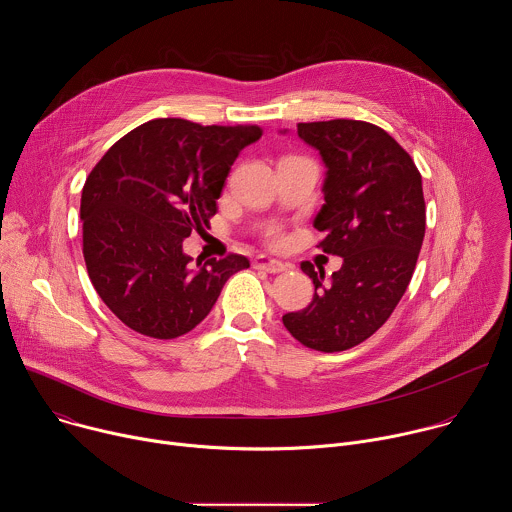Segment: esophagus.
Here are the masks:
<instances>
[{
  "mask_svg": "<svg viewBox=\"0 0 512 512\" xmlns=\"http://www.w3.org/2000/svg\"><path fill=\"white\" fill-rule=\"evenodd\" d=\"M255 269H261V271H267V273H281V271L287 269V265L281 263V261H277V259L259 255V257L255 259Z\"/></svg>",
  "mask_w": 512,
  "mask_h": 512,
  "instance_id": "obj_1",
  "label": "esophagus"
}]
</instances>
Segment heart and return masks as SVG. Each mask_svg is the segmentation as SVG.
<instances>
[{
    "label": "heart",
    "instance_id": "1",
    "mask_svg": "<svg viewBox=\"0 0 512 512\" xmlns=\"http://www.w3.org/2000/svg\"><path fill=\"white\" fill-rule=\"evenodd\" d=\"M271 243H279V237L275 235V237H271Z\"/></svg>",
    "mask_w": 512,
    "mask_h": 512
}]
</instances>
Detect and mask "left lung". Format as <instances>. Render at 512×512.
<instances>
[{
    "label": "left lung",
    "instance_id": "1",
    "mask_svg": "<svg viewBox=\"0 0 512 512\" xmlns=\"http://www.w3.org/2000/svg\"><path fill=\"white\" fill-rule=\"evenodd\" d=\"M298 135L328 168L316 247L344 263L328 287L322 269L302 263L316 294L306 310L285 314L283 326L312 350L340 352L389 320L413 277L425 235L421 174L385 129L367 121L298 123Z\"/></svg>",
    "mask_w": 512,
    "mask_h": 512
}]
</instances>
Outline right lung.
Returning a JSON list of instances; mask_svg holds the SVG:
<instances>
[{"instance_id": "right-lung-1", "label": "right lung", "mask_w": 512, "mask_h": 512, "mask_svg": "<svg viewBox=\"0 0 512 512\" xmlns=\"http://www.w3.org/2000/svg\"><path fill=\"white\" fill-rule=\"evenodd\" d=\"M261 135L257 125L154 119L115 141L91 170L81 196L83 255L97 294L127 328L178 338L249 267L237 253L190 265L182 241L208 227L233 162Z\"/></svg>"}]
</instances>
